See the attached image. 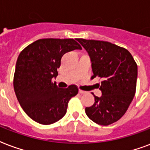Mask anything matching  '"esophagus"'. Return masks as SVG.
Listing matches in <instances>:
<instances>
[{
  "mask_svg": "<svg viewBox=\"0 0 150 150\" xmlns=\"http://www.w3.org/2000/svg\"><path fill=\"white\" fill-rule=\"evenodd\" d=\"M79 93H81V94H83V93H86V91H83V90H79Z\"/></svg>",
  "mask_w": 150,
  "mask_h": 150,
  "instance_id": "obj_1",
  "label": "esophagus"
}]
</instances>
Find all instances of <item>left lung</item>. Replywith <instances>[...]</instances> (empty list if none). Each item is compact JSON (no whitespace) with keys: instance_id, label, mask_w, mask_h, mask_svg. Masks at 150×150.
<instances>
[{"instance_id":"1","label":"left lung","mask_w":150,"mask_h":150,"mask_svg":"<svg viewBox=\"0 0 150 150\" xmlns=\"http://www.w3.org/2000/svg\"><path fill=\"white\" fill-rule=\"evenodd\" d=\"M87 51L93 71L92 78L102 82L98 88L102 95L94 96V104L86 114L94 123L108 126L125 114L136 91L138 67L128 50L111 42L78 38Z\"/></svg>"}]
</instances>
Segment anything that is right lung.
Segmentation results:
<instances>
[{"mask_svg":"<svg viewBox=\"0 0 150 150\" xmlns=\"http://www.w3.org/2000/svg\"><path fill=\"white\" fill-rule=\"evenodd\" d=\"M82 47L75 39L44 38L27 45L19 55L13 86L22 108L43 125L56 123L67 112V105L79 92L75 85L61 89L52 83L66 52Z\"/></svg>","mask_w":150,"mask_h":150,"instance_id":"1","label":"right lung"}]
</instances>
